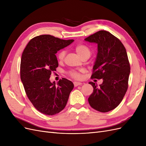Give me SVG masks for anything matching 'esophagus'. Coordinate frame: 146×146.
Here are the masks:
<instances>
[{"label": "esophagus", "mask_w": 146, "mask_h": 146, "mask_svg": "<svg viewBox=\"0 0 146 146\" xmlns=\"http://www.w3.org/2000/svg\"><path fill=\"white\" fill-rule=\"evenodd\" d=\"M82 84V83H80V82H74V85L75 87H76V86H79V85H81Z\"/></svg>", "instance_id": "esophagus-1"}]
</instances>
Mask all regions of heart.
<instances>
[{"label":"heart","instance_id":"1","mask_svg":"<svg viewBox=\"0 0 146 146\" xmlns=\"http://www.w3.org/2000/svg\"><path fill=\"white\" fill-rule=\"evenodd\" d=\"M74 49L77 52V54L81 57L82 59L88 58L91 56V50L90 48L84 44H78L74 47ZM66 55V52L64 50H61L57 54V58L59 61H62ZM69 76L74 79H80L81 76L80 72L76 70H70L68 72Z\"/></svg>","mask_w":146,"mask_h":146}]
</instances>
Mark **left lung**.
<instances>
[{
	"instance_id": "left-lung-1",
	"label": "left lung",
	"mask_w": 146,
	"mask_h": 146,
	"mask_svg": "<svg viewBox=\"0 0 146 146\" xmlns=\"http://www.w3.org/2000/svg\"><path fill=\"white\" fill-rule=\"evenodd\" d=\"M85 40L98 44L91 78L103 79L99 86L92 82L89 83L94 90L88 102L97 111H110L121 102L129 86L130 66L126 49L117 38L105 30H100Z\"/></svg>"
}]
</instances>
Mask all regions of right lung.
I'll use <instances>...</instances> for the list:
<instances>
[{"label":"right lung","instance_id":"right-lung-1","mask_svg":"<svg viewBox=\"0 0 146 146\" xmlns=\"http://www.w3.org/2000/svg\"><path fill=\"white\" fill-rule=\"evenodd\" d=\"M74 39L64 40L50 35L35 36L24 50L20 66L21 79L29 100L38 111L55 115L64 108L73 83L63 78L51 83L52 72L58 66L55 54Z\"/></svg>","mask_w":146,"mask_h":146}]
</instances>
